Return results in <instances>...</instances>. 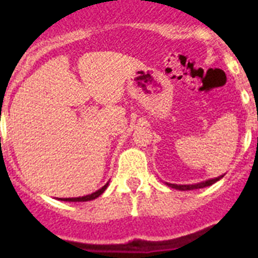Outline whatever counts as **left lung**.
<instances>
[{"instance_id":"obj_1","label":"left lung","mask_w":258,"mask_h":258,"mask_svg":"<svg viewBox=\"0 0 258 258\" xmlns=\"http://www.w3.org/2000/svg\"><path fill=\"white\" fill-rule=\"evenodd\" d=\"M222 177H223V174L220 175V177H216V178L207 179V181H203V182H199V183H194V184H175V183H168V182H165V184L166 186H169V187L175 188V190H181V191L197 190V188L208 187V186H211V184H213V183H216L217 181H220Z\"/></svg>"}]
</instances>
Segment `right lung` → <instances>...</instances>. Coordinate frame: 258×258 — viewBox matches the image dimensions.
Here are the masks:
<instances>
[{
	"label": "right lung",
	"mask_w": 258,
	"mask_h": 258,
	"mask_svg": "<svg viewBox=\"0 0 258 258\" xmlns=\"http://www.w3.org/2000/svg\"><path fill=\"white\" fill-rule=\"evenodd\" d=\"M108 187V182L104 184L103 187H101L99 190H97L95 192L89 194V195H85V197H79V198H58V200H61V202H90V200L97 199L98 197H101L102 194L106 191V188Z\"/></svg>",
	"instance_id": "add662e5"
}]
</instances>
